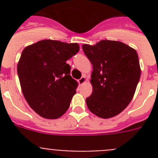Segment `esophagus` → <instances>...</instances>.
<instances>
[{"mask_svg":"<svg viewBox=\"0 0 158 158\" xmlns=\"http://www.w3.org/2000/svg\"><path fill=\"white\" fill-rule=\"evenodd\" d=\"M85 81H86V78L85 76H83L81 78H80V79L78 80V83H79V85H83L84 83H85Z\"/></svg>","mask_w":158,"mask_h":158,"instance_id":"1","label":"esophagus"}]
</instances>
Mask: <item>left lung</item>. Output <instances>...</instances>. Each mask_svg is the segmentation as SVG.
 <instances>
[{
	"label": "left lung",
	"mask_w": 158,
	"mask_h": 158,
	"mask_svg": "<svg viewBox=\"0 0 158 158\" xmlns=\"http://www.w3.org/2000/svg\"><path fill=\"white\" fill-rule=\"evenodd\" d=\"M82 49L93 67L88 108L100 118L118 115L131 101L140 79L136 51L113 40H101L93 46L84 44Z\"/></svg>",
	"instance_id": "obj_1"
}]
</instances>
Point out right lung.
<instances>
[{
  "instance_id": "right-lung-1",
  "label": "right lung",
  "mask_w": 158,
  "mask_h": 158,
  "mask_svg": "<svg viewBox=\"0 0 158 158\" xmlns=\"http://www.w3.org/2000/svg\"><path fill=\"white\" fill-rule=\"evenodd\" d=\"M77 43L44 40L23 49L17 65L22 93L38 115L49 119L68 110L77 82L66 61L79 51Z\"/></svg>"
}]
</instances>
